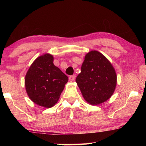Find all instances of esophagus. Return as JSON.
Returning a JSON list of instances; mask_svg holds the SVG:
<instances>
[{
  "mask_svg": "<svg viewBox=\"0 0 146 146\" xmlns=\"http://www.w3.org/2000/svg\"><path fill=\"white\" fill-rule=\"evenodd\" d=\"M75 78H76L75 75L70 76V77H69V80H70V81H74L75 80Z\"/></svg>",
  "mask_w": 146,
  "mask_h": 146,
  "instance_id": "1",
  "label": "esophagus"
}]
</instances>
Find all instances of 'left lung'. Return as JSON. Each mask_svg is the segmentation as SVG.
Here are the masks:
<instances>
[{
    "label": "left lung",
    "instance_id": "1",
    "mask_svg": "<svg viewBox=\"0 0 146 146\" xmlns=\"http://www.w3.org/2000/svg\"><path fill=\"white\" fill-rule=\"evenodd\" d=\"M117 78L115 69L107 58L97 51H91L85 56L76 82L86 101L95 106L111 97Z\"/></svg>",
    "mask_w": 146,
    "mask_h": 146
}]
</instances>
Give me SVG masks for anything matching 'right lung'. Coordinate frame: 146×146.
<instances>
[{
	"instance_id": "add662e5",
	"label": "right lung",
	"mask_w": 146,
	"mask_h": 146,
	"mask_svg": "<svg viewBox=\"0 0 146 146\" xmlns=\"http://www.w3.org/2000/svg\"><path fill=\"white\" fill-rule=\"evenodd\" d=\"M68 77L53 64V56L44 54L36 58L25 76L29 98L44 108L53 107L58 102Z\"/></svg>"
}]
</instances>
